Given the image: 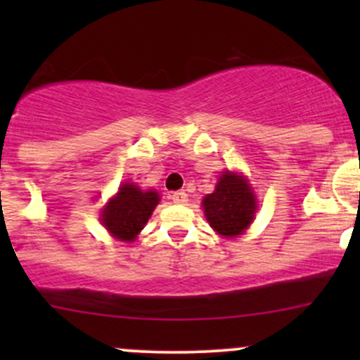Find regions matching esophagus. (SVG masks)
Masks as SVG:
<instances>
[{
  "label": "esophagus",
  "mask_w": 360,
  "mask_h": 360,
  "mask_svg": "<svg viewBox=\"0 0 360 360\" xmlns=\"http://www.w3.org/2000/svg\"><path fill=\"white\" fill-rule=\"evenodd\" d=\"M174 203H186L188 202V193L186 191H176V193L170 195Z\"/></svg>",
  "instance_id": "obj_1"
}]
</instances>
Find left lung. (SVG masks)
I'll return each instance as SVG.
<instances>
[{
	"label": "left lung",
	"instance_id": "left-lung-1",
	"mask_svg": "<svg viewBox=\"0 0 360 360\" xmlns=\"http://www.w3.org/2000/svg\"><path fill=\"white\" fill-rule=\"evenodd\" d=\"M203 210L217 233L237 237L254 219L256 200L244 177L224 172L219 177L216 191L203 198Z\"/></svg>",
	"mask_w": 360,
	"mask_h": 360
}]
</instances>
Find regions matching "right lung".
Segmentation results:
<instances>
[{
	"instance_id": "obj_1",
	"label": "right lung",
	"mask_w": 360,
	"mask_h": 360,
	"mask_svg": "<svg viewBox=\"0 0 360 360\" xmlns=\"http://www.w3.org/2000/svg\"><path fill=\"white\" fill-rule=\"evenodd\" d=\"M158 200L157 191H141L134 184H122L116 197L104 207V226L120 240H134L148 223Z\"/></svg>"
}]
</instances>
